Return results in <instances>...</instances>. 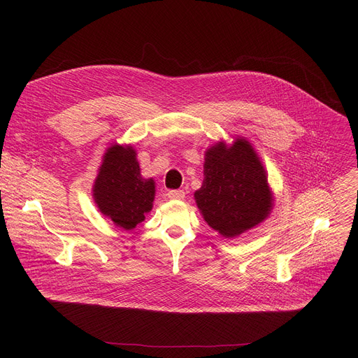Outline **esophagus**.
<instances>
[{"mask_svg":"<svg viewBox=\"0 0 358 358\" xmlns=\"http://www.w3.org/2000/svg\"><path fill=\"white\" fill-rule=\"evenodd\" d=\"M184 196H185V193L182 190H171V192H168V199H171V200H182Z\"/></svg>","mask_w":358,"mask_h":358,"instance_id":"1","label":"esophagus"}]
</instances>
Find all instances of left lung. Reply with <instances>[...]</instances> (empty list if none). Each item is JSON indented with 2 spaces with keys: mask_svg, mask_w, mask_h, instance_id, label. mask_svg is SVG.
<instances>
[{
  "mask_svg": "<svg viewBox=\"0 0 358 358\" xmlns=\"http://www.w3.org/2000/svg\"><path fill=\"white\" fill-rule=\"evenodd\" d=\"M203 174L194 200L206 223L220 236L236 238L270 216L274 193L247 138L238 136L232 143L219 141L206 149Z\"/></svg>",
  "mask_w": 358,
  "mask_h": 358,
  "instance_id": "left-lung-1",
  "label": "left lung"
}]
</instances>
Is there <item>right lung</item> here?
I'll return each mask as SVG.
<instances>
[{
	"instance_id": "1",
	"label": "right lung",
	"mask_w": 358,
	"mask_h": 358,
	"mask_svg": "<svg viewBox=\"0 0 358 358\" xmlns=\"http://www.w3.org/2000/svg\"><path fill=\"white\" fill-rule=\"evenodd\" d=\"M136 149L123 143L110 145L94 180L92 199L99 210L116 227L131 231L152 210L154 178H143Z\"/></svg>"
}]
</instances>
